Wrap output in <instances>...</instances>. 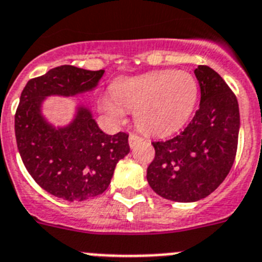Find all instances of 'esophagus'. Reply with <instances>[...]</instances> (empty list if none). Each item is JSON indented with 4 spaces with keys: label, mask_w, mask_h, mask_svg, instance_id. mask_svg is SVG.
<instances>
[{
    "label": "esophagus",
    "mask_w": 262,
    "mask_h": 262,
    "mask_svg": "<svg viewBox=\"0 0 262 262\" xmlns=\"http://www.w3.org/2000/svg\"><path fill=\"white\" fill-rule=\"evenodd\" d=\"M141 141H142V137H140L137 134H130L129 136V145H130V147H134Z\"/></svg>",
    "instance_id": "esophagus-1"
}]
</instances>
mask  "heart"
Listing matches in <instances>:
<instances>
[{
	"instance_id": "obj_1",
	"label": "heart",
	"mask_w": 262,
	"mask_h": 262,
	"mask_svg": "<svg viewBox=\"0 0 262 262\" xmlns=\"http://www.w3.org/2000/svg\"><path fill=\"white\" fill-rule=\"evenodd\" d=\"M111 93L100 100V108L112 121H122L125 111H134L138 129L162 136L187 121L196 104L198 83L188 72L163 70L118 79Z\"/></svg>"
}]
</instances>
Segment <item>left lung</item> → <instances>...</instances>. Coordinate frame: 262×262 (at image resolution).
Listing matches in <instances>:
<instances>
[{"label":"left lung","instance_id":"left-lung-1","mask_svg":"<svg viewBox=\"0 0 262 262\" xmlns=\"http://www.w3.org/2000/svg\"><path fill=\"white\" fill-rule=\"evenodd\" d=\"M200 104L185 130L153 142L156 157L146 171L154 192L190 203L208 196L231 170L237 151L240 112L231 88L216 71L198 66Z\"/></svg>","mask_w":262,"mask_h":262}]
</instances>
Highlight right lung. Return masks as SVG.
<instances>
[{
    "label": "right lung",
    "mask_w": 262,
    "mask_h": 262,
    "mask_svg": "<svg viewBox=\"0 0 262 262\" xmlns=\"http://www.w3.org/2000/svg\"><path fill=\"white\" fill-rule=\"evenodd\" d=\"M104 72L67 64L52 68L27 81L15 113V138L25 167L43 190L68 202L103 194L117 162L130 151L129 136L104 133L81 103H76L71 121L55 126L43 115V104L50 96L91 92Z\"/></svg>",
    "instance_id": "right-lung-1"
}]
</instances>
